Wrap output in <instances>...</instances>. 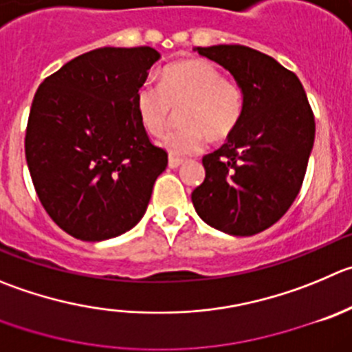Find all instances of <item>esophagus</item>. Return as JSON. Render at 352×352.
Masks as SVG:
<instances>
[{"label": "esophagus", "instance_id": "34e87169", "mask_svg": "<svg viewBox=\"0 0 352 352\" xmlns=\"http://www.w3.org/2000/svg\"><path fill=\"white\" fill-rule=\"evenodd\" d=\"M184 163V160H180V157H175V156H170L168 157V166L170 168H179L180 165Z\"/></svg>", "mask_w": 352, "mask_h": 352}]
</instances>
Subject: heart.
Listing matches in <instances>:
<instances>
[{"mask_svg":"<svg viewBox=\"0 0 352 352\" xmlns=\"http://www.w3.org/2000/svg\"><path fill=\"white\" fill-rule=\"evenodd\" d=\"M135 107L144 128L160 137L180 109L177 130L161 140L173 156L199 153L205 135L221 142L232 135L245 111V90L213 62L203 58L177 62L161 74V87L146 81L135 94Z\"/></svg>","mask_w":352,"mask_h":352,"instance_id":"b5f03b06","label":"heart"}]
</instances>
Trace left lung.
<instances>
[{
	"label": "left lung",
	"instance_id": "8db88e82",
	"mask_svg": "<svg viewBox=\"0 0 352 352\" xmlns=\"http://www.w3.org/2000/svg\"><path fill=\"white\" fill-rule=\"evenodd\" d=\"M196 52L241 85L245 111L228 142L203 156L206 175L192 205L219 231L257 234L280 221L300 191L316 131L313 109L295 72L262 52L243 45Z\"/></svg>",
	"mask_w": 352,
	"mask_h": 352
}]
</instances>
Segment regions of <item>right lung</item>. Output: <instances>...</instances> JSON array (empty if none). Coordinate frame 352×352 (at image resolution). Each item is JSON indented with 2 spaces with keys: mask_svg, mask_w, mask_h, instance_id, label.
I'll return each instance as SVG.
<instances>
[{
  "mask_svg": "<svg viewBox=\"0 0 352 352\" xmlns=\"http://www.w3.org/2000/svg\"><path fill=\"white\" fill-rule=\"evenodd\" d=\"M157 58L151 47L97 48L36 91L25 160L43 208L72 238H116L146 213L168 153L151 142L135 94Z\"/></svg>",
  "mask_w": 352,
  "mask_h": 352,
  "instance_id": "add662e5",
  "label": "right lung"
}]
</instances>
